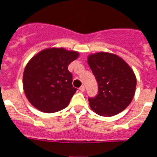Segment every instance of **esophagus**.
Returning a JSON list of instances; mask_svg holds the SVG:
<instances>
[{
  "mask_svg": "<svg viewBox=\"0 0 157 157\" xmlns=\"http://www.w3.org/2000/svg\"><path fill=\"white\" fill-rule=\"evenodd\" d=\"M79 90L81 92H84V91H85V86H82L79 88Z\"/></svg>",
  "mask_w": 157,
  "mask_h": 157,
  "instance_id": "1",
  "label": "esophagus"
}]
</instances>
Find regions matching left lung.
Here are the masks:
<instances>
[{
  "mask_svg": "<svg viewBox=\"0 0 157 157\" xmlns=\"http://www.w3.org/2000/svg\"><path fill=\"white\" fill-rule=\"evenodd\" d=\"M88 64L98 83V94L89 98L97 114L110 117L128 106L135 94L137 79L134 71L116 54L100 52L89 55Z\"/></svg>",
  "mask_w": 157,
  "mask_h": 157,
  "instance_id": "left-lung-1",
  "label": "left lung"
}]
</instances>
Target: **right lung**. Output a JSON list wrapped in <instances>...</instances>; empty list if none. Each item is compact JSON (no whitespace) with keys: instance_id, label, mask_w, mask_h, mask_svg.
Wrapping results in <instances>:
<instances>
[{"instance_id":"1","label":"right lung","mask_w":157,"mask_h":157,"mask_svg":"<svg viewBox=\"0 0 157 157\" xmlns=\"http://www.w3.org/2000/svg\"><path fill=\"white\" fill-rule=\"evenodd\" d=\"M78 56L76 51L48 48L29 60L23 72V90L34 108L53 113L69 105L77 89L72 86V75L67 67Z\"/></svg>"}]
</instances>
